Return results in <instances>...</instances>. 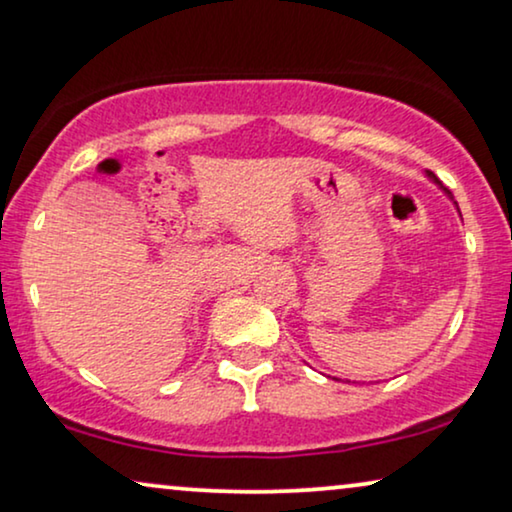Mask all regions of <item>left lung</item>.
<instances>
[{
    "mask_svg": "<svg viewBox=\"0 0 512 512\" xmlns=\"http://www.w3.org/2000/svg\"><path fill=\"white\" fill-rule=\"evenodd\" d=\"M428 177H430V179H435V181H437V177H435V174H432V172H428Z\"/></svg>",
    "mask_w": 512,
    "mask_h": 512,
    "instance_id": "8db88e82",
    "label": "left lung"
}]
</instances>
